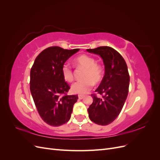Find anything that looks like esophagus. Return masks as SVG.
<instances>
[{"instance_id":"esophagus-1","label":"esophagus","mask_w":160,"mask_h":160,"mask_svg":"<svg viewBox=\"0 0 160 160\" xmlns=\"http://www.w3.org/2000/svg\"><path fill=\"white\" fill-rule=\"evenodd\" d=\"M84 98H85V97L83 95H79V99H83Z\"/></svg>"}]
</instances>
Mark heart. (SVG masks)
<instances>
[{"label":"heart","mask_w":160,"mask_h":160,"mask_svg":"<svg viewBox=\"0 0 160 160\" xmlns=\"http://www.w3.org/2000/svg\"><path fill=\"white\" fill-rule=\"evenodd\" d=\"M77 63L86 69L83 81H77L71 86L72 93L85 95L92 89L95 83H99L103 78L101 67L96 63L93 57L82 55L76 59ZM61 73L65 81L71 82L73 80V73L69 64L65 63L62 66Z\"/></svg>","instance_id":"1"}]
</instances>
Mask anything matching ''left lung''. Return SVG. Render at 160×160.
Returning <instances> with one entry per match:
<instances>
[{"instance_id": "left-lung-1", "label": "left lung", "mask_w": 160, "mask_h": 160, "mask_svg": "<svg viewBox=\"0 0 160 160\" xmlns=\"http://www.w3.org/2000/svg\"><path fill=\"white\" fill-rule=\"evenodd\" d=\"M89 52L99 55L105 65V75L95 92L103 94L98 98L92 94L93 101L88 108L89 118L92 122L107 125L117 118L127 99L129 75L123 57L110 47H99L87 49Z\"/></svg>"}]
</instances>
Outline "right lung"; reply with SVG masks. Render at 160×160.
I'll use <instances>...</instances> for the list:
<instances>
[{"label":"right lung","instance_id":"right-lung-1","mask_svg":"<svg viewBox=\"0 0 160 160\" xmlns=\"http://www.w3.org/2000/svg\"><path fill=\"white\" fill-rule=\"evenodd\" d=\"M79 49L51 47L43 50L34 62L30 73V90L41 118L58 127L71 118L78 95H67L70 89L61 73L62 66Z\"/></svg>","mask_w":160,"mask_h":160}]
</instances>
